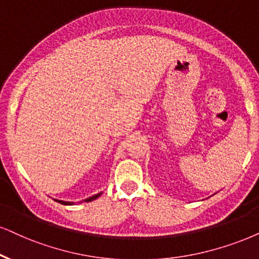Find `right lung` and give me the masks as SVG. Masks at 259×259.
<instances>
[{
  "instance_id": "1",
  "label": "right lung",
  "mask_w": 259,
  "mask_h": 259,
  "mask_svg": "<svg viewBox=\"0 0 259 259\" xmlns=\"http://www.w3.org/2000/svg\"><path fill=\"white\" fill-rule=\"evenodd\" d=\"M100 195H101V192H99V194H97V195H94V196H92V197H88L86 199H83V201L84 202H92V201H94V199H97L98 197H99ZM55 201L58 202V203H61V204H64V205L74 204V202H65V201H60V199H55ZM81 202H82V201H81ZM81 202H78V203H81Z\"/></svg>"
}]
</instances>
